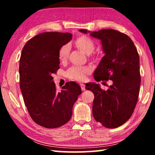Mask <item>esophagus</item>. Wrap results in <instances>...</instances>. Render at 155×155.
I'll return each instance as SVG.
<instances>
[{"label":"esophagus","mask_w":155,"mask_h":155,"mask_svg":"<svg viewBox=\"0 0 155 155\" xmlns=\"http://www.w3.org/2000/svg\"><path fill=\"white\" fill-rule=\"evenodd\" d=\"M80 85H81V90H82L83 91H85V85H84V84H83V83H81Z\"/></svg>","instance_id":"obj_1"}]
</instances>
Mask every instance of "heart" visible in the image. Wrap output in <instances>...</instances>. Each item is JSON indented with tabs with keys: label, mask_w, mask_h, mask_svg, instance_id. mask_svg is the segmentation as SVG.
I'll list each match as a JSON object with an SVG mask.
<instances>
[{
	"label": "heart",
	"mask_w": 155,
	"mask_h": 155,
	"mask_svg": "<svg viewBox=\"0 0 155 155\" xmlns=\"http://www.w3.org/2000/svg\"><path fill=\"white\" fill-rule=\"evenodd\" d=\"M75 45L84 53L90 54L95 48L94 41L90 37L82 35L78 37L75 40ZM70 52V46L68 44H64L59 49L58 57L61 61H66ZM91 72L90 68L87 66L73 65L67 70L66 76L68 78L74 81H83L86 78V76Z\"/></svg>",
	"instance_id": "obj_1"
}]
</instances>
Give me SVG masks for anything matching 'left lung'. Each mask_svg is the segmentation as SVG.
I'll return each instance as SVG.
<instances>
[{"label":"left lung","instance_id":"left-lung-1","mask_svg":"<svg viewBox=\"0 0 155 155\" xmlns=\"http://www.w3.org/2000/svg\"><path fill=\"white\" fill-rule=\"evenodd\" d=\"M79 31L90 32L91 36L101 40L105 55L94 77L96 81L111 80L112 83L106 91L98 84H86V90L94 94V118L104 127L117 128L130 118L138 101L141 76L137 48L129 37L118 31L109 28L94 32Z\"/></svg>","mask_w":155,"mask_h":155}]
</instances>
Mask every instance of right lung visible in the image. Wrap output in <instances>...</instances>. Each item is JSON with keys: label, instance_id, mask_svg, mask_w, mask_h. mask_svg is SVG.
<instances>
[{"label": "right lung", "instance_id": "right-lung-1", "mask_svg": "<svg viewBox=\"0 0 155 155\" xmlns=\"http://www.w3.org/2000/svg\"><path fill=\"white\" fill-rule=\"evenodd\" d=\"M69 33L45 32L25 44L20 59V87L34 122L47 128L61 127L72 117L73 104L81 94L75 82L57 91L52 74L59 69V49L72 40Z\"/></svg>", "mask_w": 155, "mask_h": 155}]
</instances>
